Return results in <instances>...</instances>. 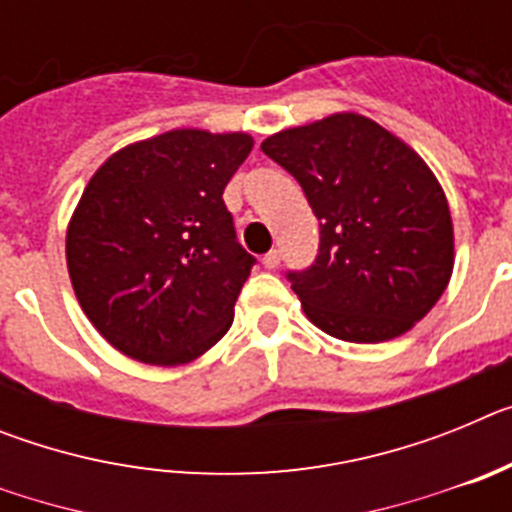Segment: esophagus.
<instances>
[{
    "instance_id": "34e87169",
    "label": "esophagus",
    "mask_w": 512,
    "mask_h": 512,
    "mask_svg": "<svg viewBox=\"0 0 512 512\" xmlns=\"http://www.w3.org/2000/svg\"><path fill=\"white\" fill-rule=\"evenodd\" d=\"M279 261H282V253H279L277 248H271V251L264 256V266H266V269H277Z\"/></svg>"
}]
</instances>
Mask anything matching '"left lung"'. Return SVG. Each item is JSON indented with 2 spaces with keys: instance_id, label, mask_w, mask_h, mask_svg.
Masks as SVG:
<instances>
[{
  "instance_id": "obj_1",
  "label": "left lung",
  "mask_w": 512,
  "mask_h": 512,
  "mask_svg": "<svg viewBox=\"0 0 512 512\" xmlns=\"http://www.w3.org/2000/svg\"><path fill=\"white\" fill-rule=\"evenodd\" d=\"M261 151L320 220L315 264L287 274L307 318L351 343L390 341L425 318L451 279L454 225L423 158L354 112L274 133Z\"/></svg>"
}]
</instances>
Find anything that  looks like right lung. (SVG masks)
Wrapping results in <instances>:
<instances>
[{"label":"right lung","instance_id":"add662e5","mask_svg":"<svg viewBox=\"0 0 512 512\" xmlns=\"http://www.w3.org/2000/svg\"><path fill=\"white\" fill-rule=\"evenodd\" d=\"M251 148L246 133L169 130L112 153L89 179L66 264L81 310L117 351L179 366L228 333L256 259L223 192Z\"/></svg>","mask_w":512,"mask_h":512}]
</instances>
